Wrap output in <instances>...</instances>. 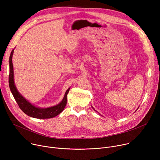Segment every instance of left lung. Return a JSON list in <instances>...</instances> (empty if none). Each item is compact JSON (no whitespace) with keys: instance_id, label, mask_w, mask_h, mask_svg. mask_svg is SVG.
Masks as SVG:
<instances>
[{"instance_id":"8db88e82","label":"left lung","mask_w":160,"mask_h":160,"mask_svg":"<svg viewBox=\"0 0 160 160\" xmlns=\"http://www.w3.org/2000/svg\"><path fill=\"white\" fill-rule=\"evenodd\" d=\"M92 109H94V111H96V110H95V109H94V108H92Z\"/></svg>"}]
</instances>
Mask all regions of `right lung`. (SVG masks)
<instances>
[{"label":"right lung","mask_w":160,"mask_h":160,"mask_svg":"<svg viewBox=\"0 0 160 160\" xmlns=\"http://www.w3.org/2000/svg\"><path fill=\"white\" fill-rule=\"evenodd\" d=\"M14 49L12 51L9 56V88L12 92L15 100L18 105L20 109L22 110L25 114L32 117L38 119H48L55 117L64 109L67 103V95L69 91V88L64 95V97L62 99L60 103L58 105L52 106L48 108H40L35 107V105L29 103L24 97L20 94L17 89V88L14 83V76H13V66L12 63V57Z\"/></svg>","instance_id":"1"}]
</instances>
